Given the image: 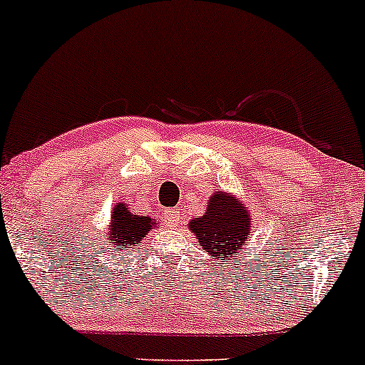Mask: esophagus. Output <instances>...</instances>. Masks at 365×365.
I'll list each match as a JSON object with an SVG mask.
<instances>
[{"label": "esophagus", "mask_w": 365, "mask_h": 365, "mask_svg": "<svg viewBox=\"0 0 365 365\" xmlns=\"http://www.w3.org/2000/svg\"><path fill=\"white\" fill-rule=\"evenodd\" d=\"M165 220L168 221L170 226H177L180 225V221H182V215H180L178 209H170V211L165 215Z\"/></svg>", "instance_id": "obj_1"}]
</instances>
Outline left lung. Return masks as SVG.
Returning <instances> with one entry per match:
<instances>
[{
  "instance_id": "8db88e82",
  "label": "left lung",
  "mask_w": 365,
  "mask_h": 365,
  "mask_svg": "<svg viewBox=\"0 0 365 365\" xmlns=\"http://www.w3.org/2000/svg\"><path fill=\"white\" fill-rule=\"evenodd\" d=\"M188 230L200 249L215 259V266L217 262L228 264L249 244L252 216L238 197L217 188L209 197L206 212L188 221Z\"/></svg>"
}]
</instances>
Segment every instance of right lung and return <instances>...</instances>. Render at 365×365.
<instances>
[{
	"label": "right lung",
	"mask_w": 365,
	"mask_h": 365,
	"mask_svg": "<svg viewBox=\"0 0 365 365\" xmlns=\"http://www.w3.org/2000/svg\"><path fill=\"white\" fill-rule=\"evenodd\" d=\"M111 220L108 225L106 235H104V247L106 252H128L135 245H140L144 237L149 232L159 228L156 220L149 216L135 215L130 211L127 202H115L111 209Z\"/></svg>",
	"instance_id": "right-lung-1"
}]
</instances>
